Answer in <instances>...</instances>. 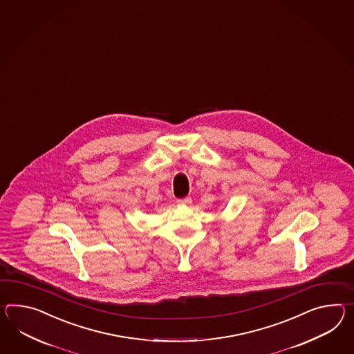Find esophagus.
<instances>
[{
	"label": "esophagus",
	"mask_w": 354,
	"mask_h": 354,
	"mask_svg": "<svg viewBox=\"0 0 354 354\" xmlns=\"http://www.w3.org/2000/svg\"><path fill=\"white\" fill-rule=\"evenodd\" d=\"M178 203H180V205H190L192 203V198L190 197H184V198L178 199Z\"/></svg>",
	"instance_id": "34e87169"
}]
</instances>
